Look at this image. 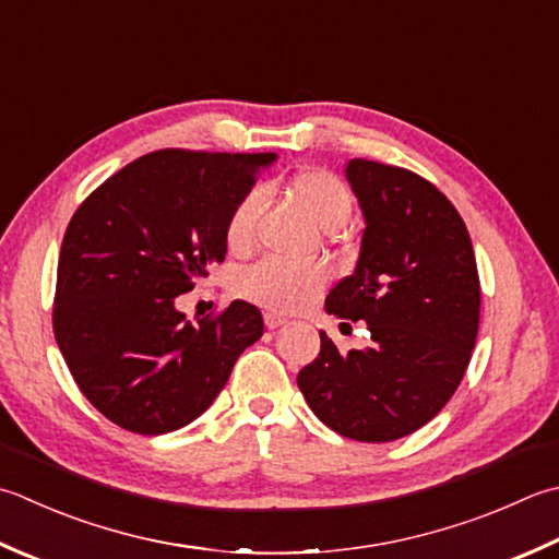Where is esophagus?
<instances>
[{
  "label": "esophagus",
  "mask_w": 559,
  "mask_h": 559,
  "mask_svg": "<svg viewBox=\"0 0 559 559\" xmlns=\"http://www.w3.org/2000/svg\"><path fill=\"white\" fill-rule=\"evenodd\" d=\"M264 324H266V330H278V326L286 324V317H281L276 312H266L264 314Z\"/></svg>",
  "instance_id": "34e87169"
}]
</instances>
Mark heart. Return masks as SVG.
I'll use <instances>...</instances> for the list:
<instances>
[{
  "label": "heart",
  "mask_w": 559,
  "mask_h": 559,
  "mask_svg": "<svg viewBox=\"0 0 559 559\" xmlns=\"http://www.w3.org/2000/svg\"><path fill=\"white\" fill-rule=\"evenodd\" d=\"M290 193L295 203L302 207V213L310 221L324 229V233H334V229L344 227L352 217L354 199L344 181L336 174L312 167L302 169L290 179ZM259 193L249 191L237 201L233 213L227 217L225 239L229 249H247L251 239V227H254V217L259 211ZM326 283V271L317 264L310 266H286L278 261H261V264L251 266L242 281H239V293L247 300L261 305V308L276 310V312H298L314 302L317 295L322 293Z\"/></svg>",
  "instance_id": "1"
}]
</instances>
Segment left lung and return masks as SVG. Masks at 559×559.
Listing matches in <instances>:
<instances>
[{"label": "left lung", "instance_id": "obj_1", "mask_svg": "<svg viewBox=\"0 0 559 559\" xmlns=\"http://www.w3.org/2000/svg\"><path fill=\"white\" fill-rule=\"evenodd\" d=\"M346 181L366 229L324 310L366 322L373 344L342 356L322 332L298 388L332 431L388 443L431 421L461 385L479 326L477 264L463 217L433 183L370 159H348Z\"/></svg>", "mask_w": 559, "mask_h": 559}]
</instances>
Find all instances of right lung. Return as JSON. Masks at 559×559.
Instances as JSON below:
<instances>
[{
    "instance_id": "add662e5",
    "label": "right lung",
    "mask_w": 559,
    "mask_h": 559,
    "mask_svg": "<svg viewBox=\"0 0 559 559\" xmlns=\"http://www.w3.org/2000/svg\"><path fill=\"white\" fill-rule=\"evenodd\" d=\"M276 159L150 152L76 207L60 249L52 330L84 397L120 429L159 436L199 419L264 334L261 312L245 300L193 326L177 298L225 261L229 213Z\"/></svg>"
}]
</instances>
